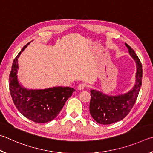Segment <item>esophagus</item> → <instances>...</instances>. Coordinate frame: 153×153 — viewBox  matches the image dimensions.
<instances>
[{"label":"esophagus","mask_w":153,"mask_h":153,"mask_svg":"<svg viewBox=\"0 0 153 153\" xmlns=\"http://www.w3.org/2000/svg\"><path fill=\"white\" fill-rule=\"evenodd\" d=\"M85 87H86V85L82 83V84H80L79 85L78 89H79V90H83Z\"/></svg>","instance_id":"1"}]
</instances>
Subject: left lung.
Instances as JSON below:
<instances>
[{
    "label": "left lung",
    "instance_id": "left-lung-1",
    "mask_svg": "<svg viewBox=\"0 0 153 153\" xmlns=\"http://www.w3.org/2000/svg\"><path fill=\"white\" fill-rule=\"evenodd\" d=\"M125 45L136 62L135 84L128 93L115 96L91 89L90 114L95 121L100 124H111L124 119L133 108L140 91L143 78L142 64L132 48L127 44Z\"/></svg>",
    "mask_w": 153,
    "mask_h": 153
}]
</instances>
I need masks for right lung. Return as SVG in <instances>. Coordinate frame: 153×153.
<instances>
[{
    "label": "right lung",
    "instance_id": "1",
    "mask_svg": "<svg viewBox=\"0 0 153 153\" xmlns=\"http://www.w3.org/2000/svg\"><path fill=\"white\" fill-rule=\"evenodd\" d=\"M29 43L23 48L13 61L9 75L10 93L15 105L23 116L34 122L45 123L58 116L75 90L68 87L28 89L19 83L18 58Z\"/></svg>",
    "mask_w": 153,
    "mask_h": 153
}]
</instances>
